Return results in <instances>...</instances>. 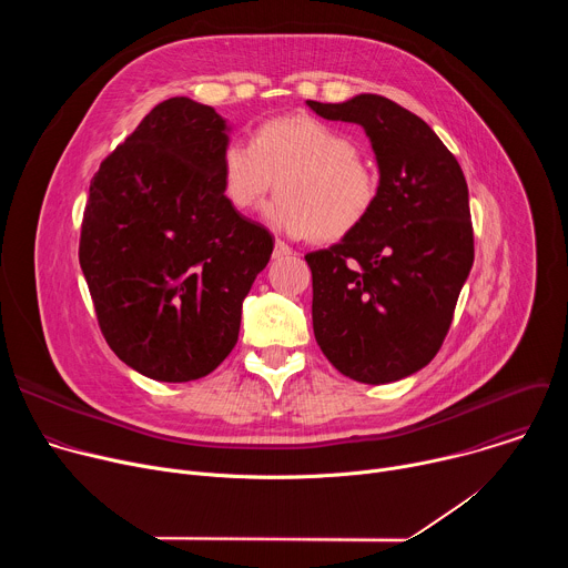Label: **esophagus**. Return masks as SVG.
<instances>
[{"mask_svg":"<svg viewBox=\"0 0 568 568\" xmlns=\"http://www.w3.org/2000/svg\"><path fill=\"white\" fill-rule=\"evenodd\" d=\"M287 256H292V250L285 245L283 240H276V242H274L272 258H274V261H281V258H287Z\"/></svg>","mask_w":568,"mask_h":568,"instance_id":"obj_1","label":"esophagus"}]
</instances>
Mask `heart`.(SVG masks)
<instances>
[{"label": "heart", "mask_w": 568, "mask_h": 568, "mask_svg": "<svg viewBox=\"0 0 568 568\" xmlns=\"http://www.w3.org/2000/svg\"><path fill=\"white\" fill-rule=\"evenodd\" d=\"M265 222L290 237L339 240L357 229L377 195V175L339 128L305 114L256 125L252 145L231 139L220 154V186L231 209L254 211L274 189Z\"/></svg>", "instance_id": "obj_1"}]
</instances>
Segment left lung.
Instances as JSON below:
<instances>
[{
    "label": "left lung",
    "mask_w": 568,
    "mask_h": 568,
    "mask_svg": "<svg viewBox=\"0 0 568 568\" xmlns=\"http://www.w3.org/2000/svg\"><path fill=\"white\" fill-rule=\"evenodd\" d=\"M307 108L364 128L379 184L364 222L312 270V328L346 377L388 384L425 368L443 346L474 263L469 193L456 156L414 112L377 97Z\"/></svg>",
    "instance_id": "left-lung-1"
}]
</instances>
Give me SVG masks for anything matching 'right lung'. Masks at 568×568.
<instances>
[{
  "mask_svg": "<svg viewBox=\"0 0 568 568\" xmlns=\"http://www.w3.org/2000/svg\"><path fill=\"white\" fill-rule=\"evenodd\" d=\"M229 132L213 108L169 99L90 184L78 258L101 333L156 382L200 379L224 362L274 250L270 231L222 195Z\"/></svg>",
  "mask_w": 568,
  "mask_h": 568,
  "instance_id": "right-lung-1",
  "label": "right lung"
}]
</instances>
